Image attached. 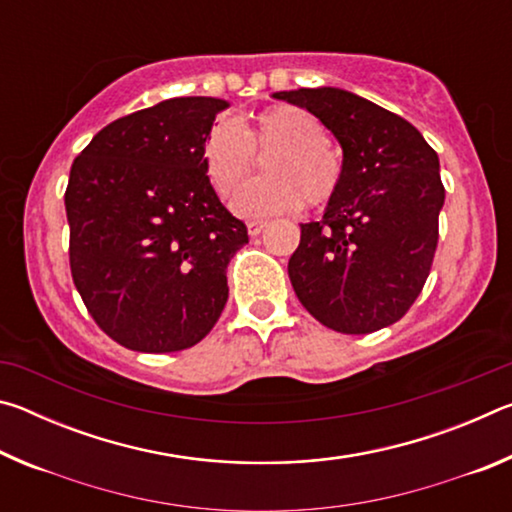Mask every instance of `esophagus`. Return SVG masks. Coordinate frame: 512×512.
I'll use <instances>...</instances> for the list:
<instances>
[{"label":"esophagus","mask_w":512,"mask_h":512,"mask_svg":"<svg viewBox=\"0 0 512 512\" xmlns=\"http://www.w3.org/2000/svg\"><path fill=\"white\" fill-rule=\"evenodd\" d=\"M266 225H268L266 221H250V223H248V235H250V237H257L259 232H262V230L266 228Z\"/></svg>","instance_id":"obj_1"}]
</instances>
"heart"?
Instances as JSON below:
<instances>
[{"label":"heart","instance_id":"1","mask_svg":"<svg viewBox=\"0 0 512 512\" xmlns=\"http://www.w3.org/2000/svg\"><path fill=\"white\" fill-rule=\"evenodd\" d=\"M329 137L316 115L298 106L266 108L250 121L221 119L201 146L205 176L221 198L237 192L255 164V153L275 151L266 160L264 180L246 185L232 210L246 219L296 212L307 205H329L339 189L341 167L327 149Z\"/></svg>","mask_w":512,"mask_h":512}]
</instances>
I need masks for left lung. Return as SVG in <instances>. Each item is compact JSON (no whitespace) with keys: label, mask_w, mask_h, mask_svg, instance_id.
I'll list each match as a JSON object with an SVG mask.
<instances>
[{"label":"left lung","mask_w":512,"mask_h":512,"mask_svg":"<svg viewBox=\"0 0 512 512\" xmlns=\"http://www.w3.org/2000/svg\"><path fill=\"white\" fill-rule=\"evenodd\" d=\"M307 108L343 149L339 189L300 223L289 277L311 316L341 334L400 320L427 282L445 203L438 153L395 112L339 88L275 92Z\"/></svg>","instance_id":"obj_1"}]
</instances>
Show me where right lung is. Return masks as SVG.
Instances as JSON below:
<instances>
[{
    "label": "right lung",
    "instance_id": "right-lung-1",
    "mask_svg": "<svg viewBox=\"0 0 512 512\" xmlns=\"http://www.w3.org/2000/svg\"><path fill=\"white\" fill-rule=\"evenodd\" d=\"M230 103L176 97L112 121L69 171V268L103 332L135 352L203 341L248 244L205 176L201 146Z\"/></svg>",
    "mask_w": 512,
    "mask_h": 512
}]
</instances>
